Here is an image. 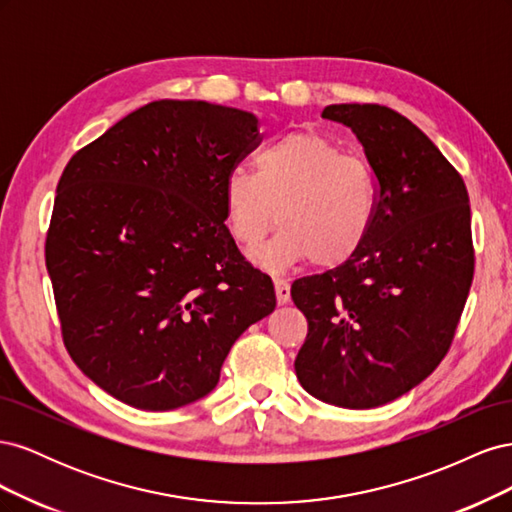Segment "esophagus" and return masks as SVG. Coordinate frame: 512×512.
I'll return each mask as SVG.
<instances>
[{
    "label": "esophagus",
    "mask_w": 512,
    "mask_h": 512,
    "mask_svg": "<svg viewBox=\"0 0 512 512\" xmlns=\"http://www.w3.org/2000/svg\"><path fill=\"white\" fill-rule=\"evenodd\" d=\"M273 284H275V297H277V303H280V305H286V303L290 301V284H288L286 280H280V277H277V280H273Z\"/></svg>",
    "instance_id": "obj_1"
}]
</instances>
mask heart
Returning <instances> with one entry per match:
<instances>
[{
	"instance_id": "b5f03b06",
	"label": "heart",
	"mask_w": 512,
	"mask_h": 512,
	"mask_svg": "<svg viewBox=\"0 0 512 512\" xmlns=\"http://www.w3.org/2000/svg\"><path fill=\"white\" fill-rule=\"evenodd\" d=\"M226 224L252 252L280 222L282 232L258 254L271 271L309 260L320 269L359 254L378 215L371 168L329 138L292 132L254 158V173L232 168L224 181Z\"/></svg>"
}]
</instances>
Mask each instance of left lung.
Here are the masks:
<instances>
[{
    "label": "left lung",
    "instance_id": "1",
    "mask_svg": "<svg viewBox=\"0 0 512 512\" xmlns=\"http://www.w3.org/2000/svg\"><path fill=\"white\" fill-rule=\"evenodd\" d=\"M324 119L359 138L378 215L354 258L292 284L307 318L294 371L333 406L367 410L401 397L453 344L474 277L466 183L410 119L380 104H331Z\"/></svg>",
    "mask_w": 512,
    "mask_h": 512
}]
</instances>
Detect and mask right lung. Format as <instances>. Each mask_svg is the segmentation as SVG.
Instances as JSON below:
<instances>
[{
	"mask_svg": "<svg viewBox=\"0 0 512 512\" xmlns=\"http://www.w3.org/2000/svg\"><path fill=\"white\" fill-rule=\"evenodd\" d=\"M258 119L203 100L149 102L70 158L46 232L61 335L87 378L141 410L220 380L232 344L275 309L232 239L224 181Z\"/></svg>",
	"mask_w": 512,
	"mask_h": 512,
	"instance_id": "add662e5",
	"label": "right lung"
}]
</instances>
